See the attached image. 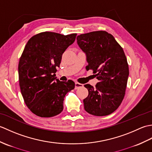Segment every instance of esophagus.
<instances>
[{"label": "esophagus", "instance_id": "esophagus-1", "mask_svg": "<svg viewBox=\"0 0 152 152\" xmlns=\"http://www.w3.org/2000/svg\"><path fill=\"white\" fill-rule=\"evenodd\" d=\"M83 85L82 84V83H80L78 82H75V89H78L79 88H83Z\"/></svg>", "mask_w": 152, "mask_h": 152}]
</instances>
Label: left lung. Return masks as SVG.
Returning a JSON list of instances; mask_svg holds the SVG:
<instances>
[{"mask_svg": "<svg viewBox=\"0 0 152 152\" xmlns=\"http://www.w3.org/2000/svg\"><path fill=\"white\" fill-rule=\"evenodd\" d=\"M76 39L86 56V69H92L99 80L95 88L84 85L89 92L83 99L85 110L96 116L110 114L124 99L129 74L124 50L106 31L82 34Z\"/></svg>", "mask_w": 152, "mask_h": 152, "instance_id": "8db88e82", "label": "left lung"}]
</instances>
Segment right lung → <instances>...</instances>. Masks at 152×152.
Masks as SVG:
<instances>
[{
    "mask_svg": "<svg viewBox=\"0 0 152 152\" xmlns=\"http://www.w3.org/2000/svg\"><path fill=\"white\" fill-rule=\"evenodd\" d=\"M76 37L44 32L27 42L19 62V82L25 104L35 115L50 118L60 114L64 96L74 89L73 81L61 82L55 73Z\"/></svg>",
    "mask_w": 152,
    "mask_h": 152,
    "instance_id": "add662e5",
    "label": "right lung"
}]
</instances>
